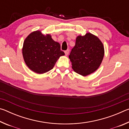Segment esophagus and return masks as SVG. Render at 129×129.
I'll return each mask as SVG.
<instances>
[{
  "mask_svg": "<svg viewBox=\"0 0 129 129\" xmlns=\"http://www.w3.org/2000/svg\"><path fill=\"white\" fill-rule=\"evenodd\" d=\"M64 52H65V55L67 56L68 54V53H69V50L68 49V50H67V51H65Z\"/></svg>",
  "mask_w": 129,
  "mask_h": 129,
  "instance_id": "34e87169",
  "label": "esophagus"
}]
</instances>
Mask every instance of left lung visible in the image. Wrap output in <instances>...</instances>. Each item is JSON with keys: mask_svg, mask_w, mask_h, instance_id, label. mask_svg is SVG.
<instances>
[{"mask_svg": "<svg viewBox=\"0 0 129 129\" xmlns=\"http://www.w3.org/2000/svg\"><path fill=\"white\" fill-rule=\"evenodd\" d=\"M104 53L103 44L97 36L90 32L78 36L69 56L72 68L82 76L90 75L100 67Z\"/></svg>", "mask_w": 129, "mask_h": 129, "instance_id": "1", "label": "left lung"}]
</instances>
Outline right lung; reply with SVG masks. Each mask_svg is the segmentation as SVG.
Here are the masks:
<instances>
[{"instance_id":"1","label":"right lung","mask_w":129,"mask_h":129,"mask_svg":"<svg viewBox=\"0 0 129 129\" xmlns=\"http://www.w3.org/2000/svg\"><path fill=\"white\" fill-rule=\"evenodd\" d=\"M22 54L27 66L38 74L49 71L60 57L65 55L60 44L54 41L51 35H44L39 30L31 32L25 39Z\"/></svg>"}]
</instances>
